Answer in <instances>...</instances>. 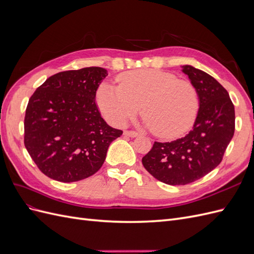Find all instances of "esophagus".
Here are the masks:
<instances>
[{
  "instance_id": "esophagus-1",
  "label": "esophagus",
  "mask_w": 254,
  "mask_h": 254,
  "mask_svg": "<svg viewBox=\"0 0 254 254\" xmlns=\"http://www.w3.org/2000/svg\"><path fill=\"white\" fill-rule=\"evenodd\" d=\"M124 134L127 135V136H131V137H135L139 135L140 133L137 131H134V130H125L124 131Z\"/></svg>"
}]
</instances>
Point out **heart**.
Instances as JSON below:
<instances>
[{
  "mask_svg": "<svg viewBox=\"0 0 254 254\" xmlns=\"http://www.w3.org/2000/svg\"><path fill=\"white\" fill-rule=\"evenodd\" d=\"M118 87L103 83L96 103L106 120L122 126L140 111L145 126L162 139H175L194 124L199 95L190 80L155 68H140L121 74Z\"/></svg>",
  "mask_w": 254,
  "mask_h": 254,
  "instance_id": "1",
  "label": "heart"
}]
</instances>
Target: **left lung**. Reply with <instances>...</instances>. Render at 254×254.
Returning <instances> with one entry per match:
<instances>
[{
  "instance_id": "8db88e82",
  "label": "left lung",
  "mask_w": 254,
  "mask_h": 254,
  "mask_svg": "<svg viewBox=\"0 0 254 254\" xmlns=\"http://www.w3.org/2000/svg\"><path fill=\"white\" fill-rule=\"evenodd\" d=\"M199 95L193 129L173 142H155L142 163L150 175L170 186H186L217 167L235 130L234 105L228 91L211 75L183 66Z\"/></svg>"
}]
</instances>
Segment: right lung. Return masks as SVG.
<instances>
[{"label":"right lung","mask_w":254,"mask_h":254,"mask_svg":"<svg viewBox=\"0 0 254 254\" xmlns=\"http://www.w3.org/2000/svg\"><path fill=\"white\" fill-rule=\"evenodd\" d=\"M108 75L98 66L59 72L30 96L24 118V145L49 178L75 182L94 175L109 145L123 131L110 127L95 102Z\"/></svg>","instance_id":"add662e5"}]
</instances>
